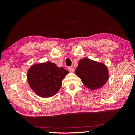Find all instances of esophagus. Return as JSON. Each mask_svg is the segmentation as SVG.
Wrapping results in <instances>:
<instances>
[{
	"label": "esophagus",
	"mask_w": 135,
	"mask_h": 135,
	"mask_svg": "<svg viewBox=\"0 0 135 135\" xmlns=\"http://www.w3.org/2000/svg\"><path fill=\"white\" fill-rule=\"evenodd\" d=\"M68 71H69L70 72L74 73V71H75V69H74V68L73 67H69L68 68Z\"/></svg>",
	"instance_id": "1"
}]
</instances>
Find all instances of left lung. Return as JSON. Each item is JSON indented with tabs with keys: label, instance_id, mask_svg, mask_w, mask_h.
<instances>
[{
	"label": "left lung",
	"instance_id": "8db88e82",
	"mask_svg": "<svg viewBox=\"0 0 135 135\" xmlns=\"http://www.w3.org/2000/svg\"><path fill=\"white\" fill-rule=\"evenodd\" d=\"M75 74L83 84L90 90H95L104 86L109 78L106 65L102 62L84 58L79 60Z\"/></svg>",
	"mask_w": 135,
	"mask_h": 135
}]
</instances>
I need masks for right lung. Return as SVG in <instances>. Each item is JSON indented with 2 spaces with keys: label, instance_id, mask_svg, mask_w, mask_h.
<instances>
[{
  "label": "right lung",
  "instance_id": "1",
  "mask_svg": "<svg viewBox=\"0 0 135 135\" xmlns=\"http://www.w3.org/2000/svg\"><path fill=\"white\" fill-rule=\"evenodd\" d=\"M69 73L62 67H58L49 61L32 65L27 73L30 88L41 97H50L58 92L62 79Z\"/></svg>",
  "mask_w": 135,
  "mask_h": 135
}]
</instances>
